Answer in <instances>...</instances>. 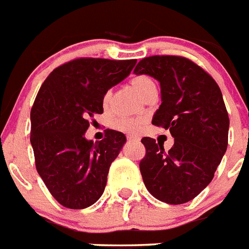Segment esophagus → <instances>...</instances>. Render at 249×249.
I'll return each instance as SVG.
<instances>
[{
    "label": "esophagus",
    "mask_w": 249,
    "mask_h": 249,
    "mask_svg": "<svg viewBox=\"0 0 249 249\" xmlns=\"http://www.w3.org/2000/svg\"><path fill=\"white\" fill-rule=\"evenodd\" d=\"M126 139H128L129 142H134V141H139L138 137H134V135H128V137H126Z\"/></svg>",
    "instance_id": "1"
}]
</instances>
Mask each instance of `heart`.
Instances as JSON below:
<instances>
[{
	"instance_id": "heart-1",
	"label": "heart",
	"mask_w": 249,
	"mask_h": 249,
	"mask_svg": "<svg viewBox=\"0 0 249 249\" xmlns=\"http://www.w3.org/2000/svg\"><path fill=\"white\" fill-rule=\"evenodd\" d=\"M131 87L134 88L135 92L138 93L139 96L144 98L149 92L156 89V84L152 79L147 75H139L134 76L130 80ZM111 97V92H107L105 96V102H108ZM143 125V121L141 119H133V118H119L115 120L114 126L118 130L124 131V133H129V134H135L141 130Z\"/></svg>"
}]
</instances>
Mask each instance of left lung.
<instances>
[{
  "instance_id": "left-lung-1",
  "label": "left lung",
  "mask_w": 249,
  "mask_h": 249,
  "mask_svg": "<svg viewBox=\"0 0 249 249\" xmlns=\"http://www.w3.org/2000/svg\"><path fill=\"white\" fill-rule=\"evenodd\" d=\"M160 82L161 101L152 124L169 129L174 145L144 137L139 162L145 188L159 201H192L213 179L228 147L229 116L217 83L201 66L181 56H149L134 69Z\"/></svg>"
}]
</instances>
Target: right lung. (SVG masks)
<instances>
[{"label":"right lung","instance_id":"obj_1","mask_svg":"<svg viewBox=\"0 0 249 249\" xmlns=\"http://www.w3.org/2000/svg\"><path fill=\"white\" fill-rule=\"evenodd\" d=\"M137 60L82 57L58 66L44 80L30 111L36 167L52 197L82 210L100 199L125 135L106 129L93 143L84 133L104 112V97L130 74Z\"/></svg>","mask_w":249,"mask_h":249}]
</instances>
